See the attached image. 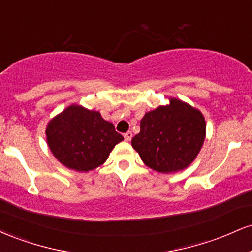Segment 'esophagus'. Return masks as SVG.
I'll list each match as a JSON object with an SVG mask.
<instances>
[{
	"label": "esophagus",
	"instance_id": "34e87169",
	"mask_svg": "<svg viewBox=\"0 0 252 252\" xmlns=\"http://www.w3.org/2000/svg\"><path fill=\"white\" fill-rule=\"evenodd\" d=\"M131 137H132V132L131 131H128V132H126V134H124V140H126V142H129V141L131 140Z\"/></svg>",
	"mask_w": 252,
	"mask_h": 252
}]
</instances>
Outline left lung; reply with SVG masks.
Returning <instances> with one entry per match:
<instances>
[{
    "label": "left lung",
    "instance_id": "left-lung-1",
    "mask_svg": "<svg viewBox=\"0 0 252 252\" xmlns=\"http://www.w3.org/2000/svg\"><path fill=\"white\" fill-rule=\"evenodd\" d=\"M141 131L131 140L146 166L158 173H174L189 166L200 152L206 123L198 109L176 98L147 112Z\"/></svg>",
    "mask_w": 252,
    "mask_h": 252
}]
</instances>
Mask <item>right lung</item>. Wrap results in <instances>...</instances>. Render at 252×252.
<instances>
[{"instance_id":"right-lung-1","label":"right lung","mask_w":252,"mask_h":252,"mask_svg":"<svg viewBox=\"0 0 252 252\" xmlns=\"http://www.w3.org/2000/svg\"><path fill=\"white\" fill-rule=\"evenodd\" d=\"M47 144L60 163L77 172H89L109 158L123 136L98 111L82 105L67 106L48 122Z\"/></svg>"}]
</instances>
